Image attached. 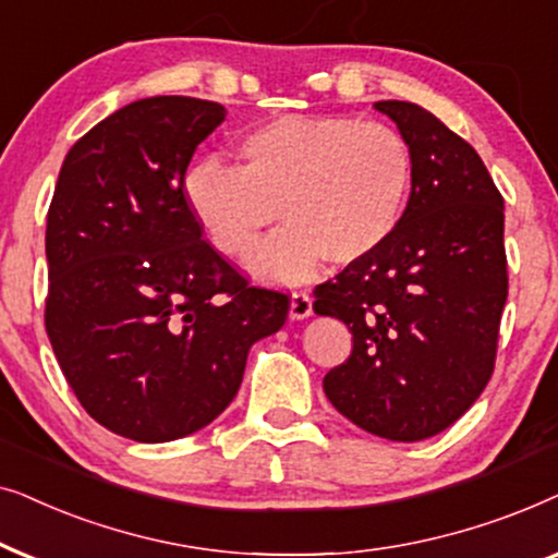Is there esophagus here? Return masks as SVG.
<instances>
[{
  "label": "esophagus",
  "mask_w": 558,
  "mask_h": 558,
  "mask_svg": "<svg viewBox=\"0 0 558 558\" xmlns=\"http://www.w3.org/2000/svg\"><path fill=\"white\" fill-rule=\"evenodd\" d=\"M291 314L293 322H301V318H308L311 314H314V299L306 291H293L291 295Z\"/></svg>",
  "instance_id": "obj_1"
}]
</instances>
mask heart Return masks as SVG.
I'll use <instances>...</instances> for the list:
<instances>
[{
    "instance_id": "heart-1",
    "label": "heart",
    "mask_w": 558,
    "mask_h": 558,
    "mask_svg": "<svg viewBox=\"0 0 558 558\" xmlns=\"http://www.w3.org/2000/svg\"><path fill=\"white\" fill-rule=\"evenodd\" d=\"M236 168L193 162L185 204L221 255L250 257L275 221H291L252 267L299 280L329 257L349 265L396 234L413 191V155L398 130L347 117H280L244 132Z\"/></svg>"
}]
</instances>
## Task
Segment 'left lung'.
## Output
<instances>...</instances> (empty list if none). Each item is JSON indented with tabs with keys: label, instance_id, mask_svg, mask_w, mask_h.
<instances>
[{
	"label": "left lung",
	"instance_id": "1",
	"mask_svg": "<svg viewBox=\"0 0 558 558\" xmlns=\"http://www.w3.org/2000/svg\"><path fill=\"white\" fill-rule=\"evenodd\" d=\"M413 155L396 234L316 286L314 311L352 331L324 377L341 415L390 441H421L470 411L495 369L508 301L502 196L474 147L418 104L377 101Z\"/></svg>",
	"mask_w": 558,
	"mask_h": 558
}]
</instances>
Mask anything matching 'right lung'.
<instances>
[{
    "label": "right lung",
    "mask_w": 558,
    "mask_h": 558,
    "mask_svg": "<svg viewBox=\"0 0 558 558\" xmlns=\"http://www.w3.org/2000/svg\"><path fill=\"white\" fill-rule=\"evenodd\" d=\"M227 109L150 96L117 109L65 155L48 209L46 331L78 403L124 439L209 426L247 352L291 299L250 286L185 204V168Z\"/></svg>",
    "instance_id": "1"
}]
</instances>
